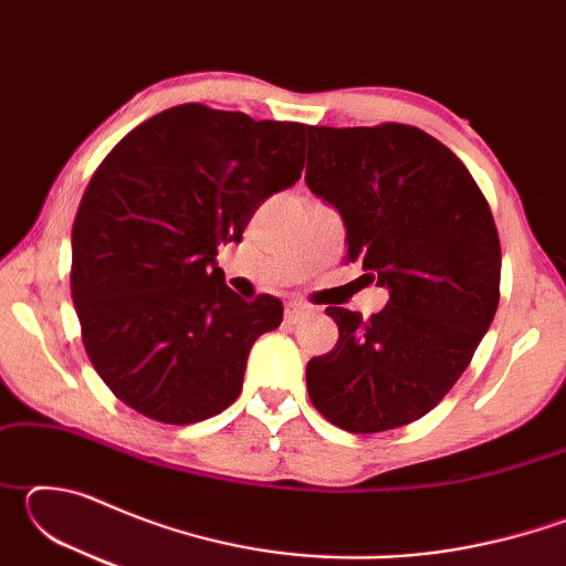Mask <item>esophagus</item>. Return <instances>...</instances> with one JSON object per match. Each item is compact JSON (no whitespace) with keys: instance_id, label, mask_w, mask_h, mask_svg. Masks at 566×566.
<instances>
[{"instance_id":"34e87169","label":"esophagus","mask_w":566,"mask_h":566,"mask_svg":"<svg viewBox=\"0 0 566 566\" xmlns=\"http://www.w3.org/2000/svg\"><path fill=\"white\" fill-rule=\"evenodd\" d=\"M312 314V310L306 304H302V302H290L286 304V310H284V319L290 322V324H296V322H302V319H306Z\"/></svg>"}]
</instances>
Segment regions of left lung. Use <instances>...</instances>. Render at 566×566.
<instances>
[{
  "mask_svg": "<svg viewBox=\"0 0 566 566\" xmlns=\"http://www.w3.org/2000/svg\"><path fill=\"white\" fill-rule=\"evenodd\" d=\"M306 187L339 209L347 262L387 286L381 312L327 306L337 347L306 391L352 434L432 411L469 367L500 304L502 249L482 189L452 149L409 124L310 127Z\"/></svg>",
  "mask_w": 566,
  "mask_h": 566,
  "instance_id": "1",
  "label": "left lung"
}]
</instances>
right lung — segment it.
<instances>
[{
  "label": "right lung",
  "instance_id": "right-lung-1",
  "mask_svg": "<svg viewBox=\"0 0 566 566\" xmlns=\"http://www.w3.org/2000/svg\"><path fill=\"white\" fill-rule=\"evenodd\" d=\"M306 124L179 104L132 129L94 171L72 227V300L112 395L195 424L242 391L247 357L284 306L244 302L217 247L302 177Z\"/></svg>",
  "mask_w": 566,
  "mask_h": 566
}]
</instances>
